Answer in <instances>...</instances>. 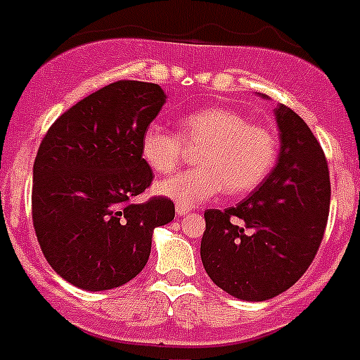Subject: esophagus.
<instances>
[{
	"label": "esophagus",
	"instance_id": "34e87169",
	"mask_svg": "<svg viewBox=\"0 0 360 360\" xmlns=\"http://www.w3.org/2000/svg\"><path fill=\"white\" fill-rule=\"evenodd\" d=\"M188 212H190V211H188V209H184V207H181V205H177V207H176L177 218H183V216L188 214Z\"/></svg>",
	"mask_w": 360,
	"mask_h": 360
}]
</instances>
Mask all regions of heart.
<instances>
[{
	"mask_svg": "<svg viewBox=\"0 0 360 360\" xmlns=\"http://www.w3.org/2000/svg\"><path fill=\"white\" fill-rule=\"evenodd\" d=\"M184 146L198 148V167L156 183V193L190 209L214 198L225 188L229 195L255 190L269 176L276 160V139L255 127L246 116L226 107H207L179 121V135L153 123L142 131L141 156L156 174L176 169Z\"/></svg>",
	"mask_w": 360,
	"mask_h": 360,
	"instance_id": "b5f03b06",
	"label": "heart"
}]
</instances>
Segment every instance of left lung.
<instances>
[{"label":"left lung","mask_w":360,"mask_h":360,"mask_svg":"<svg viewBox=\"0 0 360 360\" xmlns=\"http://www.w3.org/2000/svg\"><path fill=\"white\" fill-rule=\"evenodd\" d=\"M274 116L280 153L271 174L236 207L204 212L205 273L240 301L288 290L311 265L329 216V169L319 141L288 107L280 103Z\"/></svg>","instance_id":"obj_1"}]
</instances>
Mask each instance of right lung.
Instances as JSON below:
<instances>
[{
    "mask_svg": "<svg viewBox=\"0 0 360 360\" xmlns=\"http://www.w3.org/2000/svg\"><path fill=\"white\" fill-rule=\"evenodd\" d=\"M165 102L158 84L117 80L59 116L38 148L34 232L49 265L73 287L102 292L134 280L155 229L174 219L165 197L134 204L153 181L142 131Z\"/></svg>",
    "mask_w": 360,
    "mask_h": 360,
    "instance_id": "right-lung-1",
    "label": "right lung"
}]
</instances>
